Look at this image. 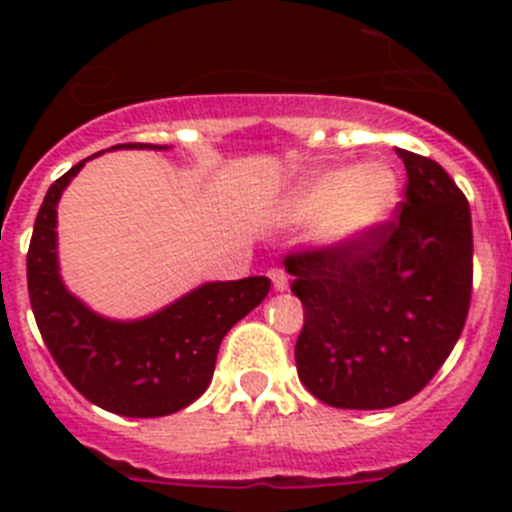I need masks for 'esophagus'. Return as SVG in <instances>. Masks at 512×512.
<instances>
[{"label":"esophagus","mask_w":512,"mask_h":512,"mask_svg":"<svg viewBox=\"0 0 512 512\" xmlns=\"http://www.w3.org/2000/svg\"><path fill=\"white\" fill-rule=\"evenodd\" d=\"M269 279H271V284H274V289H277V292H284V289L289 287L287 271L279 269V266H274V269H269Z\"/></svg>","instance_id":"1"}]
</instances>
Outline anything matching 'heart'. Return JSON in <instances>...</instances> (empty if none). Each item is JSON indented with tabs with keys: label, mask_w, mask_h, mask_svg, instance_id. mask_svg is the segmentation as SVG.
Wrapping results in <instances>:
<instances>
[{
	"label": "heart",
	"mask_w": 512,
	"mask_h": 512,
	"mask_svg": "<svg viewBox=\"0 0 512 512\" xmlns=\"http://www.w3.org/2000/svg\"><path fill=\"white\" fill-rule=\"evenodd\" d=\"M395 202V171L372 161L356 169H328L302 179L284 202V217L289 223L315 220L320 241L346 243L387 223Z\"/></svg>",
	"instance_id": "1"
}]
</instances>
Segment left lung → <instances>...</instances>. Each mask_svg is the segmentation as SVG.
<instances>
[{
    "instance_id": "obj_1",
    "label": "left lung",
    "mask_w": 512,
    "mask_h": 512,
    "mask_svg": "<svg viewBox=\"0 0 512 512\" xmlns=\"http://www.w3.org/2000/svg\"><path fill=\"white\" fill-rule=\"evenodd\" d=\"M405 200L374 233L287 253L305 307L300 382L330 408L382 410L418 395L449 359L472 300V215L433 158L397 148Z\"/></svg>"
}]
</instances>
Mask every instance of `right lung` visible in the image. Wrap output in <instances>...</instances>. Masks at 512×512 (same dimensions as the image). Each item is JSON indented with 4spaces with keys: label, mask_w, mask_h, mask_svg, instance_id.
<instances>
[{
    "label": "right lung",
    "mask_w": 512,
    "mask_h": 512,
    "mask_svg": "<svg viewBox=\"0 0 512 512\" xmlns=\"http://www.w3.org/2000/svg\"><path fill=\"white\" fill-rule=\"evenodd\" d=\"M115 148H156L120 143ZM99 156V153H94ZM84 161L51 184L27 248V292L35 323L63 377L99 408L125 418H161L192 405L210 384L220 341L269 295L266 277L210 282L133 323L107 320L63 287L56 205Z\"/></svg>",
    "instance_id": "1"
}]
</instances>
